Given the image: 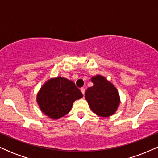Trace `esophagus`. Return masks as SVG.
Here are the masks:
<instances>
[{
	"mask_svg": "<svg viewBox=\"0 0 158 158\" xmlns=\"http://www.w3.org/2000/svg\"><path fill=\"white\" fill-rule=\"evenodd\" d=\"M80 90H81V93H82L83 95H85V88H81V89H80Z\"/></svg>",
	"mask_w": 158,
	"mask_h": 158,
	"instance_id": "1",
	"label": "esophagus"
}]
</instances>
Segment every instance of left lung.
Here are the masks:
<instances>
[{
	"label": "left lung",
	"mask_w": 158,
	"mask_h": 158,
	"mask_svg": "<svg viewBox=\"0 0 158 158\" xmlns=\"http://www.w3.org/2000/svg\"><path fill=\"white\" fill-rule=\"evenodd\" d=\"M94 86L85 91V99L90 108L97 115L109 117L115 113L119 104V95L117 90L110 81L102 76L91 79Z\"/></svg>",
	"instance_id": "1"
}]
</instances>
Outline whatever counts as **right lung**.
<instances>
[{"mask_svg":"<svg viewBox=\"0 0 158 158\" xmlns=\"http://www.w3.org/2000/svg\"><path fill=\"white\" fill-rule=\"evenodd\" d=\"M81 97L82 94L73 81L57 77L43 85L37 95V102L43 113L56 119L68 114L74 101Z\"/></svg>","mask_w":158,"mask_h":158,"instance_id":"add662e5","label":"right lung"}]
</instances>
